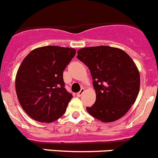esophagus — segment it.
Here are the masks:
<instances>
[{
    "instance_id": "1",
    "label": "esophagus",
    "mask_w": 158,
    "mask_h": 158,
    "mask_svg": "<svg viewBox=\"0 0 158 158\" xmlns=\"http://www.w3.org/2000/svg\"><path fill=\"white\" fill-rule=\"evenodd\" d=\"M84 92H85V89H81V91L79 92H77V96H78V97H80L81 95H82V94L84 93Z\"/></svg>"
}]
</instances>
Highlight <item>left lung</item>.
<instances>
[{
    "label": "left lung",
    "instance_id": "8db88e82",
    "mask_svg": "<svg viewBox=\"0 0 158 158\" xmlns=\"http://www.w3.org/2000/svg\"><path fill=\"white\" fill-rule=\"evenodd\" d=\"M77 58L91 72L96 94L95 103L87 111L105 123L122 118L136 100L139 72L131 58L121 49L109 46L83 48Z\"/></svg>",
    "mask_w": 158,
    "mask_h": 158
}]
</instances>
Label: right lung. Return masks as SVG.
Returning <instances> with one entry per match:
<instances>
[{"label":"right lung","instance_id":"add662e5","mask_svg":"<svg viewBox=\"0 0 158 158\" xmlns=\"http://www.w3.org/2000/svg\"><path fill=\"white\" fill-rule=\"evenodd\" d=\"M76 54L74 48L44 46L31 51L19 67L15 91L23 110L41 123L56 121L73 98L64 88L63 70Z\"/></svg>","mask_w":158,"mask_h":158}]
</instances>
